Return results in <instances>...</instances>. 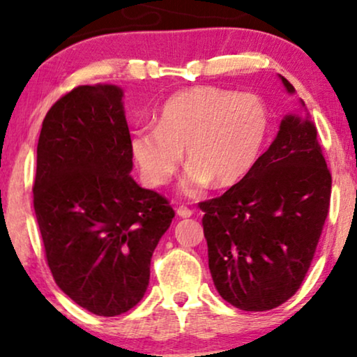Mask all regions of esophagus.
<instances>
[{"label": "esophagus", "instance_id": "obj_1", "mask_svg": "<svg viewBox=\"0 0 357 357\" xmlns=\"http://www.w3.org/2000/svg\"><path fill=\"white\" fill-rule=\"evenodd\" d=\"M177 214L180 218H190L193 214V211L190 208H187V206H178L177 208Z\"/></svg>", "mask_w": 357, "mask_h": 357}]
</instances>
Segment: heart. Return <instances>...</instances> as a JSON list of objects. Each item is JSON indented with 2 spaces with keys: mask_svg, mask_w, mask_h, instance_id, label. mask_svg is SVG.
<instances>
[{
  "mask_svg": "<svg viewBox=\"0 0 357 357\" xmlns=\"http://www.w3.org/2000/svg\"><path fill=\"white\" fill-rule=\"evenodd\" d=\"M271 133V114L255 94L216 86L190 87L160 107L158 126L131 131L130 151L151 187L170 182L183 159L182 188L202 193L209 183L232 187L255 167Z\"/></svg>",
  "mask_w": 357,
  "mask_h": 357,
  "instance_id": "1",
  "label": "heart"
}]
</instances>
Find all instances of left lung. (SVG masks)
Instances as JSON below:
<instances>
[{
	"label": "left lung",
	"instance_id": "1",
	"mask_svg": "<svg viewBox=\"0 0 357 357\" xmlns=\"http://www.w3.org/2000/svg\"><path fill=\"white\" fill-rule=\"evenodd\" d=\"M281 81L292 94L291 82ZM330 197L331 174L314 123L287 115L252 172L199 203L209 271L222 299L263 312L294 296L314 260Z\"/></svg>",
	"mask_w": 357,
	"mask_h": 357
}]
</instances>
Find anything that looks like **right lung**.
Returning <instances> with one entry per match:
<instances>
[{"instance_id":"right-lung-1","label":"right lung","mask_w":357,"mask_h":357,"mask_svg":"<svg viewBox=\"0 0 357 357\" xmlns=\"http://www.w3.org/2000/svg\"><path fill=\"white\" fill-rule=\"evenodd\" d=\"M123 91L77 86L47 112L37 144L33 209L58 287L100 317L143 299L151 257L175 216L169 199L141 188Z\"/></svg>"}]
</instances>
